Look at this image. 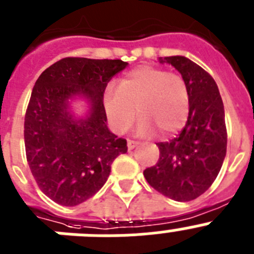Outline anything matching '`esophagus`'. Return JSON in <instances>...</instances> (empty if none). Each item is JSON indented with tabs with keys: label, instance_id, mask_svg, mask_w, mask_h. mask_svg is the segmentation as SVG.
<instances>
[{
	"label": "esophagus",
	"instance_id": "1",
	"mask_svg": "<svg viewBox=\"0 0 254 254\" xmlns=\"http://www.w3.org/2000/svg\"><path fill=\"white\" fill-rule=\"evenodd\" d=\"M139 144L138 142H134V140H127V149H134L136 147V145Z\"/></svg>",
	"mask_w": 254,
	"mask_h": 254
}]
</instances>
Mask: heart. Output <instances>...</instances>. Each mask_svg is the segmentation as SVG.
Masks as SVG:
<instances>
[{
    "instance_id": "1",
    "label": "heart",
    "mask_w": 254,
    "mask_h": 254,
    "mask_svg": "<svg viewBox=\"0 0 254 254\" xmlns=\"http://www.w3.org/2000/svg\"><path fill=\"white\" fill-rule=\"evenodd\" d=\"M103 106L110 124L118 133H125L135 119L139 135L157 130L162 136L184 127L189 115V89L184 79L154 66H139L127 72L118 88L109 87Z\"/></svg>"
}]
</instances>
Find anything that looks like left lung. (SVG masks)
Listing matches in <instances>:
<instances>
[{"label": "left lung", "mask_w": 254, "mask_h": 254, "mask_svg": "<svg viewBox=\"0 0 254 254\" xmlns=\"http://www.w3.org/2000/svg\"><path fill=\"white\" fill-rule=\"evenodd\" d=\"M182 74L189 89V115L182 133L157 143L160 158L143 171L152 188L178 202L193 200L212 185L226 156L224 103L212 76L184 56L160 57Z\"/></svg>", "instance_id": "1"}]
</instances>
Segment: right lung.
<instances>
[{"instance_id":"obj_1","label":"right lung","mask_w":254,"mask_h":254,"mask_svg":"<svg viewBox=\"0 0 254 254\" xmlns=\"http://www.w3.org/2000/svg\"><path fill=\"white\" fill-rule=\"evenodd\" d=\"M121 60L66 57L42 72L32 90L24 121L26 160L41 190L72 207L102 188L127 140L107 127L103 94ZM86 110L76 114L73 103Z\"/></svg>"}]
</instances>
